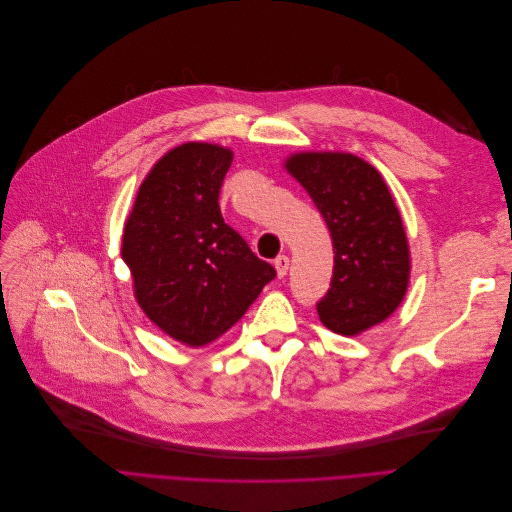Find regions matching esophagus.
Returning a JSON list of instances; mask_svg holds the SVG:
<instances>
[{"label":"esophagus","instance_id":"esophagus-1","mask_svg":"<svg viewBox=\"0 0 512 512\" xmlns=\"http://www.w3.org/2000/svg\"><path fill=\"white\" fill-rule=\"evenodd\" d=\"M275 271H277V277H281V279L287 275V271H289V258L287 256H279L275 260Z\"/></svg>","mask_w":512,"mask_h":512}]
</instances>
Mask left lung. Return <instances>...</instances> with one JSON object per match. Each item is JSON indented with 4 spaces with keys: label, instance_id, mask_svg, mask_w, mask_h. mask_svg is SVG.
Here are the masks:
<instances>
[{
    "label": "left lung",
    "instance_id": "left-lung-1",
    "mask_svg": "<svg viewBox=\"0 0 512 512\" xmlns=\"http://www.w3.org/2000/svg\"><path fill=\"white\" fill-rule=\"evenodd\" d=\"M323 214L335 266L321 323L354 337L383 323L402 304L410 246L400 210L379 170L348 152H296L283 162Z\"/></svg>",
    "mask_w": 512,
    "mask_h": 512
}]
</instances>
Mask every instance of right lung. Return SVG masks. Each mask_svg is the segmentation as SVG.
Wrapping results in <instances>:
<instances>
[{
  "mask_svg": "<svg viewBox=\"0 0 512 512\" xmlns=\"http://www.w3.org/2000/svg\"><path fill=\"white\" fill-rule=\"evenodd\" d=\"M231 162L218 143L168 150L141 181L123 229L120 256L139 308L189 348L227 333L277 275L223 221L218 193Z\"/></svg>",
  "mask_w": 512,
  "mask_h": 512,
  "instance_id": "add662e5",
  "label": "right lung"
}]
</instances>
